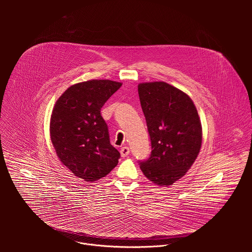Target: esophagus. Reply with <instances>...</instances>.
<instances>
[{
	"mask_svg": "<svg viewBox=\"0 0 252 252\" xmlns=\"http://www.w3.org/2000/svg\"><path fill=\"white\" fill-rule=\"evenodd\" d=\"M120 154H121V156H122V157H126V156H128V155L130 154V148H129V147H127V146L122 147V148L120 149Z\"/></svg>",
	"mask_w": 252,
	"mask_h": 252,
	"instance_id": "1",
	"label": "esophagus"
}]
</instances>
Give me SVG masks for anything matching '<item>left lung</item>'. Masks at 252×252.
Segmentation results:
<instances>
[{
	"instance_id": "8db88e82",
	"label": "left lung",
	"mask_w": 252,
	"mask_h": 252,
	"mask_svg": "<svg viewBox=\"0 0 252 252\" xmlns=\"http://www.w3.org/2000/svg\"><path fill=\"white\" fill-rule=\"evenodd\" d=\"M138 91L152 149L140 168L154 184L172 185L187 173L200 152L198 111L187 94L164 81L140 83Z\"/></svg>"
}]
</instances>
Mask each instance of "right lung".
Segmentation results:
<instances>
[{"mask_svg":"<svg viewBox=\"0 0 252 252\" xmlns=\"http://www.w3.org/2000/svg\"><path fill=\"white\" fill-rule=\"evenodd\" d=\"M122 83L92 79L69 87L56 101L50 138L59 160L78 179L93 182L117 165L120 153L109 143L101 108Z\"/></svg>","mask_w":252,"mask_h":252,"instance_id":"right-lung-1","label":"right lung"}]
</instances>
